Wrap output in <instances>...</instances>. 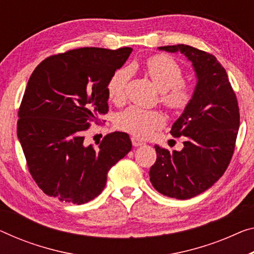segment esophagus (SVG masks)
Here are the masks:
<instances>
[{
    "mask_svg": "<svg viewBox=\"0 0 254 254\" xmlns=\"http://www.w3.org/2000/svg\"><path fill=\"white\" fill-rule=\"evenodd\" d=\"M131 143H132V145H134L135 147H137V146H142L143 145V142L142 140H139L138 138H136V137H131Z\"/></svg>",
    "mask_w": 254,
    "mask_h": 254,
    "instance_id": "esophagus-1",
    "label": "esophagus"
}]
</instances>
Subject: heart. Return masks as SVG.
I'll list each match as a JSON object with an SVG mask.
<instances>
[{
    "mask_svg": "<svg viewBox=\"0 0 254 254\" xmlns=\"http://www.w3.org/2000/svg\"><path fill=\"white\" fill-rule=\"evenodd\" d=\"M145 70L152 81L161 93L160 99L168 109L175 111L184 110L193 99L194 91L184 83V71L173 58L166 54H157L147 59ZM130 71L127 68L118 69L108 81L109 99L115 103H122L126 97L127 84ZM165 124L162 114L157 110H145L130 107L117 117V126L136 137H146L152 131Z\"/></svg>",
    "mask_w": 254,
    "mask_h": 254,
    "instance_id": "1",
    "label": "heart"
}]
</instances>
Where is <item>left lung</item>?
<instances>
[{
	"instance_id": "8db88e82",
	"label": "left lung",
	"mask_w": 254,
	"mask_h": 254,
	"mask_svg": "<svg viewBox=\"0 0 254 254\" xmlns=\"http://www.w3.org/2000/svg\"><path fill=\"white\" fill-rule=\"evenodd\" d=\"M159 50L184 54L192 62L197 84L170 130L175 137L184 136V147L170 153L155 145L150 181L159 193L187 200L210 189L227 169L240 127L239 103L227 72L212 54L184 44Z\"/></svg>"
}]
</instances>
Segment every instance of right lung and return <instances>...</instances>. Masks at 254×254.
Instances as JSON below:
<instances>
[{"mask_svg": "<svg viewBox=\"0 0 254 254\" xmlns=\"http://www.w3.org/2000/svg\"><path fill=\"white\" fill-rule=\"evenodd\" d=\"M131 48H81L51 56L30 76L18 111L17 134L29 173L49 196L87 203L104 190L108 171L131 150L115 131L86 145L89 123L109 111L107 85Z\"/></svg>", "mask_w": 254, "mask_h": 254, "instance_id": "right-lung-1", "label": "right lung"}]
</instances>
